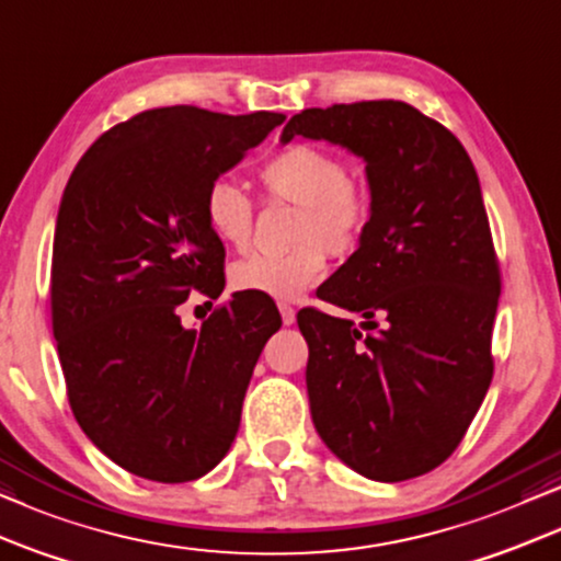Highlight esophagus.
I'll list each match as a JSON object with an SVG mask.
<instances>
[{
    "label": "esophagus",
    "mask_w": 561,
    "mask_h": 561,
    "mask_svg": "<svg viewBox=\"0 0 561 561\" xmlns=\"http://www.w3.org/2000/svg\"><path fill=\"white\" fill-rule=\"evenodd\" d=\"M279 316H282V323H285V325L295 323V308H293V305L279 302Z\"/></svg>",
    "instance_id": "1"
}]
</instances>
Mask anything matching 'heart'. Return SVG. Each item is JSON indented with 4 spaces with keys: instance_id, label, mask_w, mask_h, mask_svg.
Returning a JSON list of instances; mask_svg holds the SVG:
<instances>
[{
    "instance_id": "heart-1",
    "label": "heart",
    "mask_w": 561,
    "mask_h": 561,
    "mask_svg": "<svg viewBox=\"0 0 561 561\" xmlns=\"http://www.w3.org/2000/svg\"><path fill=\"white\" fill-rule=\"evenodd\" d=\"M261 182L274 199L297 205L293 241L287 253H256L230 268L238 293L295 300L325 274V249L335 256L356 251L371 218V192L346 176L339 156L312 144L282 148L261 167ZM205 220L213 236L233 249L249 245L253 205L241 186L215 179L205 192Z\"/></svg>"
}]
</instances>
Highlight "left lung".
Returning a JSON list of instances; mask_svg holds the SVG:
<instances>
[{"label": "left lung", "instance_id": "8db88e82", "mask_svg": "<svg viewBox=\"0 0 561 561\" xmlns=\"http://www.w3.org/2000/svg\"><path fill=\"white\" fill-rule=\"evenodd\" d=\"M295 136L364 159L371 192L367 233L318 297L375 333L297 312L312 423L354 472L413 480L451 457L492 382L500 266L480 179L451 130L398 100L302 110L282 144Z\"/></svg>", "mask_w": 561, "mask_h": 561}]
</instances>
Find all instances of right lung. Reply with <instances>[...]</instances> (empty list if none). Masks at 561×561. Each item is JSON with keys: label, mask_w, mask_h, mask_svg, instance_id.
I'll use <instances>...</instances> for the list:
<instances>
[{"label": "right lung", "mask_w": 561, "mask_h": 561, "mask_svg": "<svg viewBox=\"0 0 561 561\" xmlns=\"http://www.w3.org/2000/svg\"><path fill=\"white\" fill-rule=\"evenodd\" d=\"M279 112L192 104L138 112L81 156L58 207L50 316L73 417L130 474L190 482L233 444L261 348L282 318L233 295L199 331L176 308L220 297L226 249L205 192L259 146Z\"/></svg>", "instance_id": "add662e5"}]
</instances>
